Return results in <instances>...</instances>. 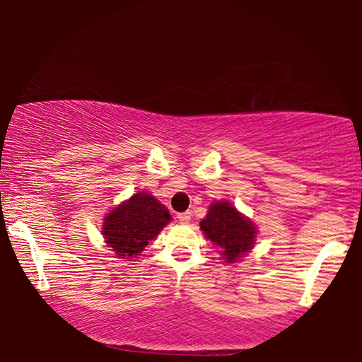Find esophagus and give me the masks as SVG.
Here are the masks:
<instances>
[{"label": "esophagus", "instance_id": "esophagus-1", "mask_svg": "<svg viewBox=\"0 0 362 362\" xmlns=\"http://www.w3.org/2000/svg\"><path fill=\"white\" fill-rule=\"evenodd\" d=\"M177 221H180V222H189L191 221V212L189 211L180 212V214H177Z\"/></svg>", "mask_w": 362, "mask_h": 362}]
</instances>
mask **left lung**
Returning <instances> with one entry per match:
<instances>
[{
	"label": "left lung",
	"instance_id": "obj_1",
	"mask_svg": "<svg viewBox=\"0 0 362 362\" xmlns=\"http://www.w3.org/2000/svg\"><path fill=\"white\" fill-rule=\"evenodd\" d=\"M199 226L207 239L221 247V254L230 264L249 252L254 244V224L239 214L230 202L224 201L212 204L206 219H202Z\"/></svg>",
	"mask_w": 362,
	"mask_h": 362
}]
</instances>
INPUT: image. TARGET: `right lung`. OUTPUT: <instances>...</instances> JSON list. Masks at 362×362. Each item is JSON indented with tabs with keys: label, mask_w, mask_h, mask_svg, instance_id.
<instances>
[{
	"label": "right lung",
	"mask_w": 362,
	"mask_h": 362,
	"mask_svg": "<svg viewBox=\"0 0 362 362\" xmlns=\"http://www.w3.org/2000/svg\"><path fill=\"white\" fill-rule=\"evenodd\" d=\"M170 219V212L155 197L146 192H138L107 216L103 222V235L117 255L127 259L140 254Z\"/></svg>",
	"instance_id": "1"
}]
</instances>
